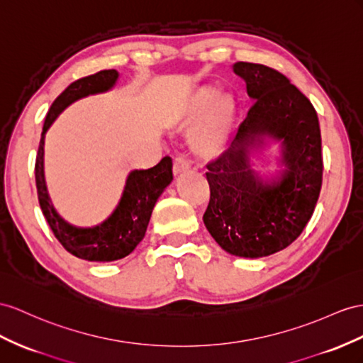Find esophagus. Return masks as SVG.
Masks as SVG:
<instances>
[{
	"label": "esophagus",
	"mask_w": 363,
	"mask_h": 363,
	"mask_svg": "<svg viewBox=\"0 0 363 363\" xmlns=\"http://www.w3.org/2000/svg\"><path fill=\"white\" fill-rule=\"evenodd\" d=\"M190 170V164L189 161H185L184 157H176L174 162H173V174L178 176L181 173H185Z\"/></svg>",
	"instance_id": "obj_1"
}]
</instances>
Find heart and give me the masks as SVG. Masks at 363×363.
<instances>
[{
	"instance_id": "b5f03b06",
	"label": "heart",
	"mask_w": 363,
	"mask_h": 363,
	"mask_svg": "<svg viewBox=\"0 0 363 363\" xmlns=\"http://www.w3.org/2000/svg\"><path fill=\"white\" fill-rule=\"evenodd\" d=\"M239 99L218 82H203L176 102L165 125L184 132L191 155L202 162L224 157L233 144L239 123Z\"/></svg>"
}]
</instances>
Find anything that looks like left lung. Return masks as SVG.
Wrapping results in <instances>:
<instances>
[{
	"mask_svg": "<svg viewBox=\"0 0 363 363\" xmlns=\"http://www.w3.org/2000/svg\"><path fill=\"white\" fill-rule=\"evenodd\" d=\"M231 69L255 104L228 153L207 165L203 224L227 253L256 259L293 244L313 216L322 187L320 127L308 98L282 73L242 61ZM274 143L278 170L255 171Z\"/></svg>",
	"mask_w": 363,
	"mask_h": 363,
	"instance_id": "left-lung-1",
	"label": "left lung"
}]
</instances>
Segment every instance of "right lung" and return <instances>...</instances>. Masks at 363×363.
<instances>
[{
  "mask_svg": "<svg viewBox=\"0 0 363 363\" xmlns=\"http://www.w3.org/2000/svg\"><path fill=\"white\" fill-rule=\"evenodd\" d=\"M118 79V70H101L95 75L72 82L53 101L44 121L35 164L38 201L43 215L45 220L49 222L55 238L60 240L61 245L69 253L91 262L118 261V259H123L132 253L145 236L156 201L160 199L164 190L173 181V164L169 156L162 157L160 164H156L148 170H132L127 174L124 189L121 191L115 208L104 219L91 225L73 224V222L62 218L57 207L53 206L48 189V181H45V133H48V130L55 123V119L61 115V111H64V108H67L78 99L110 91L116 86Z\"/></svg>",
  "mask_w": 363,
  "mask_h": 363,
  "instance_id": "add662e5",
  "label": "right lung"
}]
</instances>
